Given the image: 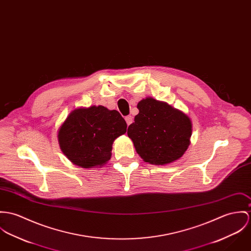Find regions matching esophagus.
I'll list each match as a JSON object with an SVG mask.
<instances>
[{
  "label": "esophagus",
  "instance_id": "obj_1",
  "mask_svg": "<svg viewBox=\"0 0 251 251\" xmlns=\"http://www.w3.org/2000/svg\"><path fill=\"white\" fill-rule=\"evenodd\" d=\"M125 119H126V122L127 126H129V125L132 124V122H133V118H132V116H130V115L126 116Z\"/></svg>",
  "mask_w": 251,
  "mask_h": 251
}]
</instances>
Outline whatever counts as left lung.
I'll return each instance as SVG.
<instances>
[{"label":"left lung","mask_w":251,"mask_h":251,"mask_svg":"<svg viewBox=\"0 0 251 251\" xmlns=\"http://www.w3.org/2000/svg\"><path fill=\"white\" fill-rule=\"evenodd\" d=\"M139 114L127 128L137 153L154 165H165L180 158L190 145V118L166 102L152 98L137 104Z\"/></svg>","instance_id":"8db88e82"}]
</instances>
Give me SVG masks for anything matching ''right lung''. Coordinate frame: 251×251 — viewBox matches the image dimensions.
<instances>
[{
    "label": "right lung",
    "instance_id": "right-lung-1",
    "mask_svg": "<svg viewBox=\"0 0 251 251\" xmlns=\"http://www.w3.org/2000/svg\"><path fill=\"white\" fill-rule=\"evenodd\" d=\"M126 123L117 110L104 106L71 112L58 131L63 153L82 168L103 166L111 157L115 139L126 131Z\"/></svg>",
    "mask_w": 251,
    "mask_h": 251
}]
</instances>
